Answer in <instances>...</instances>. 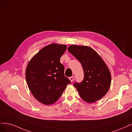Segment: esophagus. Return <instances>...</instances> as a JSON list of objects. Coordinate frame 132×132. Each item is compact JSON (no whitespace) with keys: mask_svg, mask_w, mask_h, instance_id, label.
<instances>
[{"mask_svg":"<svg viewBox=\"0 0 132 132\" xmlns=\"http://www.w3.org/2000/svg\"><path fill=\"white\" fill-rule=\"evenodd\" d=\"M74 79H75L74 76H72V77H70L69 78V79L70 80V81H71V82H73V81L74 80Z\"/></svg>","mask_w":132,"mask_h":132,"instance_id":"34e87169","label":"esophagus"}]
</instances>
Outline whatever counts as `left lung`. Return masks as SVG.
Returning <instances> with one entry per match:
<instances>
[{
    "mask_svg": "<svg viewBox=\"0 0 132 132\" xmlns=\"http://www.w3.org/2000/svg\"><path fill=\"white\" fill-rule=\"evenodd\" d=\"M67 50L83 67V81L73 84L80 97L88 103L101 99L108 93L111 83V73L103 59L88 46L72 45Z\"/></svg>",
    "mask_w": 132,
    "mask_h": 132,
    "instance_id": "left-lung-1",
    "label": "left lung"
}]
</instances>
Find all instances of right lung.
<instances>
[{
  "label": "right lung",
  "instance_id": "right-lung-1",
  "mask_svg": "<svg viewBox=\"0 0 132 132\" xmlns=\"http://www.w3.org/2000/svg\"><path fill=\"white\" fill-rule=\"evenodd\" d=\"M64 44L52 43L40 50L28 63L26 79L34 97L40 103L54 104L70 80L64 75L60 57L66 50Z\"/></svg>",
  "mask_w": 132,
  "mask_h": 132
}]
</instances>
